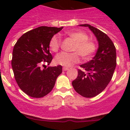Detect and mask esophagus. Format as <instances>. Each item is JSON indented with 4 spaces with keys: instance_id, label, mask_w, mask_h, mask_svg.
Instances as JSON below:
<instances>
[{
    "instance_id": "obj_1",
    "label": "esophagus",
    "mask_w": 130,
    "mask_h": 130,
    "mask_svg": "<svg viewBox=\"0 0 130 130\" xmlns=\"http://www.w3.org/2000/svg\"><path fill=\"white\" fill-rule=\"evenodd\" d=\"M68 68H67V67H63V70L64 71H67V70H68Z\"/></svg>"
}]
</instances>
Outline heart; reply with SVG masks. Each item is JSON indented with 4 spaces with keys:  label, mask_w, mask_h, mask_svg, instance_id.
Instances as JSON below:
<instances>
[{
    "label": "heart",
    "mask_w": 130,
    "mask_h": 130,
    "mask_svg": "<svg viewBox=\"0 0 130 130\" xmlns=\"http://www.w3.org/2000/svg\"><path fill=\"white\" fill-rule=\"evenodd\" d=\"M68 36L75 42L72 53L62 52L55 57V61L57 64L64 66H71L78 63L81 57L84 59H89L95 53L97 45L92 40L88 39L87 33L81 30L70 31ZM61 45V40L58 34L54 35L49 41V47L53 52H57Z\"/></svg>",
    "instance_id": "b5f03b06"
}]
</instances>
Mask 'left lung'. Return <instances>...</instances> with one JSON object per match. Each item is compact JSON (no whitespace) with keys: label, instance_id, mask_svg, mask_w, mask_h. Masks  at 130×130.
<instances>
[{"label":"left lung","instance_id":"1","mask_svg":"<svg viewBox=\"0 0 130 130\" xmlns=\"http://www.w3.org/2000/svg\"><path fill=\"white\" fill-rule=\"evenodd\" d=\"M80 26H88L91 30L99 47L92 60L80 66L84 70H78V75L72 81V85L81 96L92 98L102 92L112 79L117 65L116 48L109 37L100 30L88 24Z\"/></svg>","mask_w":130,"mask_h":130}]
</instances>
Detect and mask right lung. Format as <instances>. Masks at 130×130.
Here are the masks:
<instances>
[{
    "label": "right lung",
    "instance_id": "obj_1",
    "mask_svg": "<svg viewBox=\"0 0 130 130\" xmlns=\"http://www.w3.org/2000/svg\"><path fill=\"white\" fill-rule=\"evenodd\" d=\"M62 28L40 26L23 34L15 44L11 60L15 79L21 90L30 97L48 94L62 72L60 65L43 70L40 68L51 63L49 41Z\"/></svg>",
    "mask_w": 130,
    "mask_h": 130
}]
</instances>
